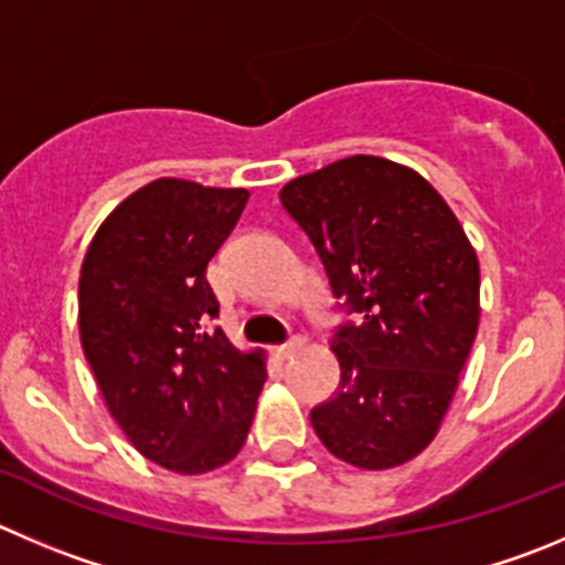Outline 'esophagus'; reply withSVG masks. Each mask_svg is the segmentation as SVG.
<instances>
[{
  "instance_id": "1",
  "label": "esophagus",
  "mask_w": 565,
  "mask_h": 565,
  "mask_svg": "<svg viewBox=\"0 0 565 565\" xmlns=\"http://www.w3.org/2000/svg\"><path fill=\"white\" fill-rule=\"evenodd\" d=\"M305 347V338L302 335H294V338H288L286 343H279V347H274V354H277L279 360H286V358H291L294 352H299V349Z\"/></svg>"
}]
</instances>
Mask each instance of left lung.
<instances>
[{"instance_id": "left-lung-1", "label": "left lung", "mask_w": 565, "mask_h": 565, "mask_svg": "<svg viewBox=\"0 0 565 565\" xmlns=\"http://www.w3.org/2000/svg\"><path fill=\"white\" fill-rule=\"evenodd\" d=\"M279 202L313 244L338 308L341 383L310 411L358 469L416 458L440 427L480 324V263L440 193L413 169L354 154L297 177Z\"/></svg>"}]
</instances>
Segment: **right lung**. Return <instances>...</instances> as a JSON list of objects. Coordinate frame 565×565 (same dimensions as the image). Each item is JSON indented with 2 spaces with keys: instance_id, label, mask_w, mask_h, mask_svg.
<instances>
[{
  "instance_id": "add662e5",
  "label": "right lung",
  "mask_w": 565,
  "mask_h": 565,
  "mask_svg": "<svg viewBox=\"0 0 565 565\" xmlns=\"http://www.w3.org/2000/svg\"><path fill=\"white\" fill-rule=\"evenodd\" d=\"M249 191L163 177L127 196L79 271V338L107 411L132 447L177 475H205L244 447L266 383L257 354L218 327L207 263Z\"/></svg>"
}]
</instances>
